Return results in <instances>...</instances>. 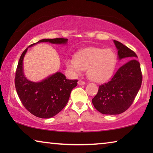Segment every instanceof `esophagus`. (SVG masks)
<instances>
[{
    "mask_svg": "<svg viewBox=\"0 0 153 153\" xmlns=\"http://www.w3.org/2000/svg\"><path fill=\"white\" fill-rule=\"evenodd\" d=\"M77 83H78L79 85H84L85 84H86V82H84V81H82V80H81V79H79V81L77 82Z\"/></svg>",
    "mask_w": 153,
    "mask_h": 153,
    "instance_id": "esophagus-1",
    "label": "esophagus"
}]
</instances>
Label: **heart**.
Listing matches in <instances>:
<instances>
[{
    "label": "heart",
    "instance_id": "obj_1",
    "mask_svg": "<svg viewBox=\"0 0 153 153\" xmlns=\"http://www.w3.org/2000/svg\"><path fill=\"white\" fill-rule=\"evenodd\" d=\"M66 65L76 74L87 69L90 79L101 83L113 76L117 65V56L111 49L89 48L79 51L76 59H67Z\"/></svg>",
    "mask_w": 153,
    "mask_h": 153
}]
</instances>
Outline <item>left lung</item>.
<instances>
[{
  "instance_id": "1",
  "label": "left lung",
  "mask_w": 153,
  "mask_h": 153,
  "mask_svg": "<svg viewBox=\"0 0 153 153\" xmlns=\"http://www.w3.org/2000/svg\"><path fill=\"white\" fill-rule=\"evenodd\" d=\"M118 59L128 62L121 66L109 82L99 86L92 102L96 109L105 115H118L132 104L141 87L142 72L138 56L133 51L117 40Z\"/></svg>"
}]
</instances>
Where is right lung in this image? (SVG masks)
I'll return each mask as SVG.
<instances>
[{
	"instance_id": "obj_1",
	"label": "right lung",
	"mask_w": 153,
	"mask_h": 153,
	"mask_svg": "<svg viewBox=\"0 0 153 153\" xmlns=\"http://www.w3.org/2000/svg\"><path fill=\"white\" fill-rule=\"evenodd\" d=\"M67 40V38H59L42 39L29 47L40 42L66 45ZM28 48L23 52L18 63L15 77V88L23 105L30 113L40 118H51L65 107L71 90L77 85V80L67 79L61 72H56L38 82L27 79L24 75L23 61Z\"/></svg>"
}]
</instances>
